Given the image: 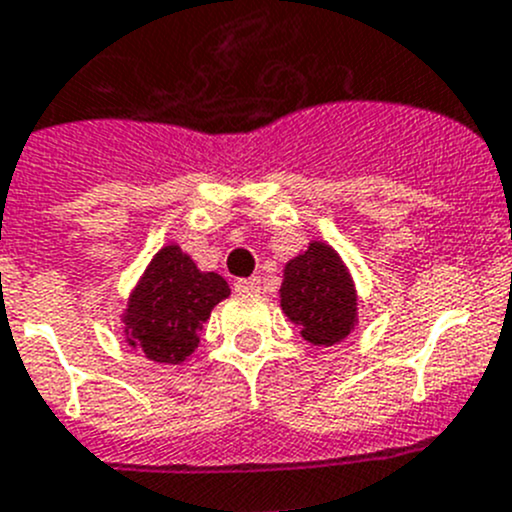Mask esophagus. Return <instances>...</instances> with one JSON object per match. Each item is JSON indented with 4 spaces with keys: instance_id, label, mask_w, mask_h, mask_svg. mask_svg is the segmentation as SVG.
I'll use <instances>...</instances> for the list:
<instances>
[{
    "instance_id": "esophagus-1",
    "label": "esophagus",
    "mask_w": 512,
    "mask_h": 512,
    "mask_svg": "<svg viewBox=\"0 0 512 512\" xmlns=\"http://www.w3.org/2000/svg\"><path fill=\"white\" fill-rule=\"evenodd\" d=\"M237 295H257L260 292V280L257 277H245V280L235 282Z\"/></svg>"
}]
</instances>
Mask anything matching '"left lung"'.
Masks as SVG:
<instances>
[{"label": "left lung", "instance_id": "8db88e82", "mask_svg": "<svg viewBox=\"0 0 512 512\" xmlns=\"http://www.w3.org/2000/svg\"><path fill=\"white\" fill-rule=\"evenodd\" d=\"M280 305L312 345H335L355 327V285L340 255L325 242H310L287 262Z\"/></svg>", "mask_w": 512, "mask_h": 512}]
</instances>
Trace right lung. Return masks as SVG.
<instances>
[{"mask_svg":"<svg viewBox=\"0 0 512 512\" xmlns=\"http://www.w3.org/2000/svg\"><path fill=\"white\" fill-rule=\"evenodd\" d=\"M230 295L217 272H200L177 245L162 247L124 312L127 342L155 362L187 360L200 345L212 307Z\"/></svg>","mask_w":512,"mask_h":512,"instance_id":"right-lung-1","label":"right lung"}]
</instances>
